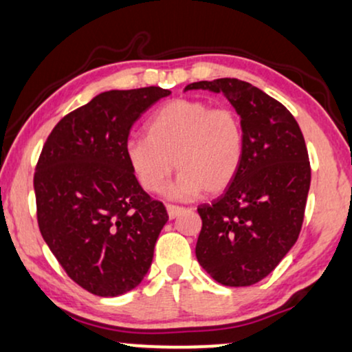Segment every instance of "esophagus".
Here are the masks:
<instances>
[{
  "label": "esophagus",
  "instance_id": "obj_1",
  "mask_svg": "<svg viewBox=\"0 0 352 352\" xmlns=\"http://www.w3.org/2000/svg\"><path fill=\"white\" fill-rule=\"evenodd\" d=\"M166 210H168V217H170L171 220H173V218H176L177 215H179V213H181L184 208L177 207V205H171V204H170V205H166Z\"/></svg>",
  "mask_w": 352,
  "mask_h": 352
}]
</instances>
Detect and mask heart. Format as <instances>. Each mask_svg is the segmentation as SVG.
I'll return each instance as SVG.
<instances>
[{
  "label": "heart",
  "mask_w": 352,
  "mask_h": 352,
  "mask_svg": "<svg viewBox=\"0 0 352 352\" xmlns=\"http://www.w3.org/2000/svg\"><path fill=\"white\" fill-rule=\"evenodd\" d=\"M244 144L243 121L234 109L177 98L155 111L147 137L131 139L126 153L148 192H162L176 165L181 175L170 195L189 200L202 190L218 194L231 184L243 163Z\"/></svg>",
  "instance_id": "b5f03b06"
}]
</instances>
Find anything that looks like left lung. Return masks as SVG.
Masks as SVG:
<instances>
[{"label": "left lung", "mask_w": 352, "mask_h": 352, "mask_svg": "<svg viewBox=\"0 0 352 352\" xmlns=\"http://www.w3.org/2000/svg\"><path fill=\"white\" fill-rule=\"evenodd\" d=\"M223 94L244 127V157L225 194L199 205L195 255L213 280L250 286L275 270L298 241L310 187L304 135L285 104L249 82L200 80L184 90Z\"/></svg>", "instance_id": "8db88e82"}]
</instances>
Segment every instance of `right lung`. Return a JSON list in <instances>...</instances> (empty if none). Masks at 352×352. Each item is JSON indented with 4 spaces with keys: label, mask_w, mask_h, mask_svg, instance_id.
<instances>
[{
    "label": "right lung",
    "mask_w": 352,
    "mask_h": 352,
    "mask_svg": "<svg viewBox=\"0 0 352 352\" xmlns=\"http://www.w3.org/2000/svg\"><path fill=\"white\" fill-rule=\"evenodd\" d=\"M170 90H109L66 115L45 142L34 175L36 221L67 276L115 298L152 265L165 205L140 187L126 153L131 127Z\"/></svg>",
    "instance_id": "right-lung-1"
}]
</instances>
